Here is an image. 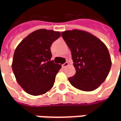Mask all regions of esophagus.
<instances>
[{"label":"esophagus","instance_id":"obj_1","mask_svg":"<svg viewBox=\"0 0 121 121\" xmlns=\"http://www.w3.org/2000/svg\"><path fill=\"white\" fill-rule=\"evenodd\" d=\"M68 65H69L68 62H65V63H63V65H62V67H63V68H65V67H66L67 66H68Z\"/></svg>","mask_w":121,"mask_h":121}]
</instances>
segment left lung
<instances>
[{
	"label": "left lung",
	"instance_id": "1",
	"mask_svg": "<svg viewBox=\"0 0 121 121\" xmlns=\"http://www.w3.org/2000/svg\"><path fill=\"white\" fill-rule=\"evenodd\" d=\"M62 37L71 51L76 74L69 78L71 84L84 91L96 89L106 80L112 66L106 46L88 32L65 31Z\"/></svg>",
	"mask_w": 121,
	"mask_h": 121
}]
</instances>
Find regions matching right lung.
I'll list each match as a JSON object with an SVG mask.
<instances>
[{
    "label": "right lung",
    "mask_w": 121,
    "mask_h": 121,
    "mask_svg": "<svg viewBox=\"0 0 121 121\" xmlns=\"http://www.w3.org/2000/svg\"><path fill=\"white\" fill-rule=\"evenodd\" d=\"M60 32L40 29L25 37L15 50L12 70L18 84L27 93L37 96L54 86L61 65L51 60L50 46Z\"/></svg>",
    "instance_id": "obj_1"
}]
</instances>
